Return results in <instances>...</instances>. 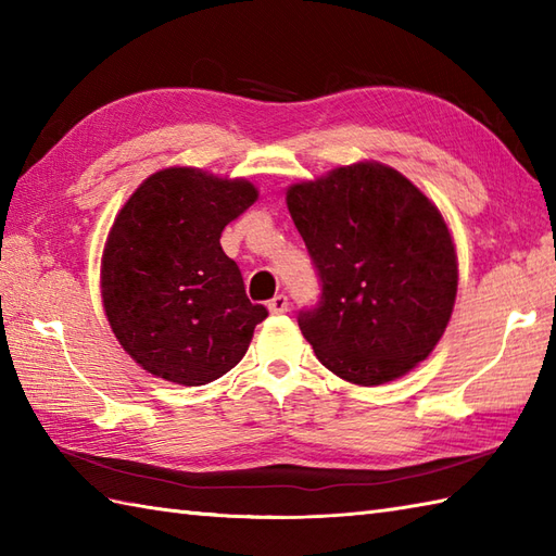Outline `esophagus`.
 Here are the masks:
<instances>
[{
  "label": "esophagus",
  "mask_w": 556,
  "mask_h": 556,
  "mask_svg": "<svg viewBox=\"0 0 556 556\" xmlns=\"http://www.w3.org/2000/svg\"><path fill=\"white\" fill-rule=\"evenodd\" d=\"M267 308H269V313H275V315L287 313L289 311V299L285 296V293H279V296H275L267 303Z\"/></svg>",
  "instance_id": "1"
}]
</instances>
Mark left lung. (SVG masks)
<instances>
[{
    "label": "left lung",
    "mask_w": 556,
    "mask_h": 556,
    "mask_svg": "<svg viewBox=\"0 0 556 556\" xmlns=\"http://www.w3.org/2000/svg\"><path fill=\"white\" fill-rule=\"evenodd\" d=\"M287 207L323 281L299 327L341 380H399L442 339L458 289L456 245L440 207L382 162L291 184Z\"/></svg>",
    "instance_id": "1"
}]
</instances>
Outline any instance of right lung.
Listing matches in <instances>:
<instances>
[{
    "label": "right lung",
    "mask_w": 556,
    "mask_h": 556,
    "mask_svg": "<svg viewBox=\"0 0 556 556\" xmlns=\"http://www.w3.org/2000/svg\"><path fill=\"white\" fill-rule=\"evenodd\" d=\"M257 200L248 179L167 167L140 184L102 251V305L122 349L146 372L200 387L251 346L265 305L248 301L219 236Z\"/></svg>",
    "instance_id": "right-lung-1"
}]
</instances>
